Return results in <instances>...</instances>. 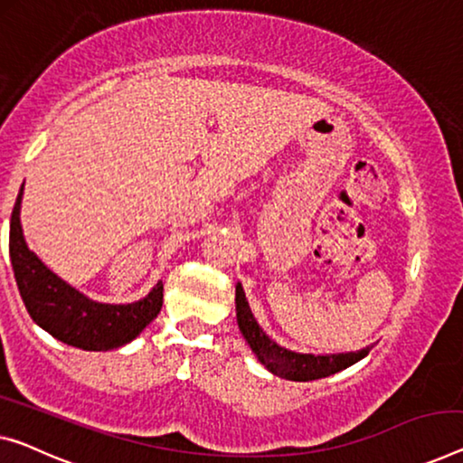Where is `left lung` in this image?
<instances>
[{"label":"left lung","instance_id":"left-lung-1","mask_svg":"<svg viewBox=\"0 0 463 463\" xmlns=\"http://www.w3.org/2000/svg\"><path fill=\"white\" fill-rule=\"evenodd\" d=\"M237 322L241 333H243L245 341L250 343V347L258 360L266 365L272 374L287 378V381H318V378H326L335 372H341L349 368L351 364L360 362L362 357L368 355L370 347L362 351H354V354H339V355H309V354H295L280 345H276L272 339H268L264 330L260 328V324L255 322L250 303L245 299L243 287L237 285Z\"/></svg>","mask_w":463,"mask_h":463}]
</instances>
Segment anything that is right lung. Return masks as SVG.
<instances>
[{
  "label": "right lung",
  "instance_id": "right-lung-1",
  "mask_svg": "<svg viewBox=\"0 0 463 463\" xmlns=\"http://www.w3.org/2000/svg\"><path fill=\"white\" fill-rule=\"evenodd\" d=\"M20 189L10 220V260L18 291L31 318L55 339L85 351L118 349L135 339L160 314L164 285L157 282L147 298L128 306L87 299L47 270L24 243L20 226Z\"/></svg>",
  "mask_w": 463,
  "mask_h": 463
}]
</instances>
